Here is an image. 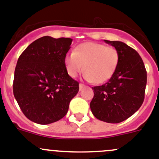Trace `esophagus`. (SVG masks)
Here are the masks:
<instances>
[{"instance_id": "obj_1", "label": "esophagus", "mask_w": 159, "mask_h": 159, "mask_svg": "<svg viewBox=\"0 0 159 159\" xmlns=\"http://www.w3.org/2000/svg\"><path fill=\"white\" fill-rule=\"evenodd\" d=\"M85 85H84V84H81V83H80L79 84V88H80V89H82L83 88H84V87H85Z\"/></svg>"}]
</instances>
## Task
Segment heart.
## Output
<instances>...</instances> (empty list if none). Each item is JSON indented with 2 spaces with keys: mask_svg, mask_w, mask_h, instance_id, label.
Wrapping results in <instances>:
<instances>
[{
  "mask_svg": "<svg viewBox=\"0 0 159 159\" xmlns=\"http://www.w3.org/2000/svg\"><path fill=\"white\" fill-rule=\"evenodd\" d=\"M120 61V54L113 47L93 42H85L66 54L64 65L67 74L75 78L82 70L84 78L101 84L112 77Z\"/></svg>",
  "mask_w": 159,
  "mask_h": 159,
  "instance_id": "obj_1",
  "label": "heart"
}]
</instances>
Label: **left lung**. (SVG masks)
<instances>
[{
  "instance_id": "1",
  "label": "left lung",
  "mask_w": 159,
  "mask_h": 159,
  "mask_svg": "<svg viewBox=\"0 0 159 159\" xmlns=\"http://www.w3.org/2000/svg\"><path fill=\"white\" fill-rule=\"evenodd\" d=\"M118 51L120 61L109 81L92 87L94 96L90 108L97 119L111 124L125 120L144 101L147 70L135 50L120 41L104 40Z\"/></svg>"
}]
</instances>
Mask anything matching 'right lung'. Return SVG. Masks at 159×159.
Returning <instances> with one entry per match:
<instances>
[{
  "mask_svg": "<svg viewBox=\"0 0 159 159\" xmlns=\"http://www.w3.org/2000/svg\"><path fill=\"white\" fill-rule=\"evenodd\" d=\"M70 38L43 36L31 43L18 58L14 73L13 94L30 120L49 124L63 118L79 90L69 76L64 58Z\"/></svg>",
  "mask_w": 159,
  "mask_h": 159,
  "instance_id": "add662e5",
  "label": "right lung"
}]
</instances>
